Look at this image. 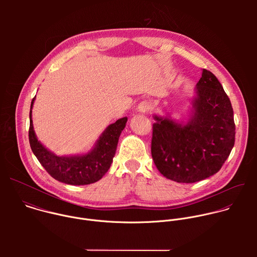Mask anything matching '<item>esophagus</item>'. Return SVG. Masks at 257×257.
Masks as SVG:
<instances>
[{
    "label": "esophagus",
    "instance_id": "obj_1",
    "mask_svg": "<svg viewBox=\"0 0 257 257\" xmlns=\"http://www.w3.org/2000/svg\"><path fill=\"white\" fill-rule=\"evenodd\" d=\"M150 108H151V102H150L149 100H142V101L138 104V111L141 112V113L148 112Z\"/></svg>",
    "mask_w": 257,
    "mask_h": 257
}]
</instances>
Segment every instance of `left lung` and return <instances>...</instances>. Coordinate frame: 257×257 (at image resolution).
<instances>
[{"mask_svg":"<svg viewBox=\"0 0 257 257\" xmlns=\"http://www.w3.org/2000/svg\"><path fill=\"white\" fill-rule=\"evenodd\" d=\"M194 113L186 125L156 116L152 156L158 170L178 183H194L217 173L235 144L233 107L222 84L203 69Z\"/></svg>","mask_w":257,"mask_h":257,"instance_id":"left-lung-1","label":"left lung"}]
</instances>
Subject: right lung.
<instances>
[{"instance_id": "right-lung-1", "label": "right lung", "mask_w": 257, "mask_h": 257, "mask_svg": "<svg viewBox=\"0 0 257 257\" xmlns=\"http://www.w3.org/2000/svg\"><path fill=\"white\" fill-rule=\"evenodd\" d=\"M34 98L35 96L32 98L29 112V143L32 153L45 170L54 179L70 185H88L101 179L111 167L127 118L124 117L109 125L89 154L76 157H57L49 152L35 136L31 119Z\"/></svg>"}]
</instances>
